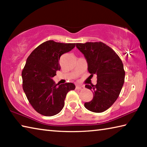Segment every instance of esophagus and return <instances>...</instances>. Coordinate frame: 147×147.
Listing matches in <instances>:
<instances>
[{
    "label": "esophagus",
    "mask_w": 147,
    "mask_h": 147,
    "mask_svg": "<svg viewBox=\"0 0 147 147\" xmlns=\"http://www.w3.org/2000/svg\"><path fill=\"white\" fill-rule=\"evenodd\" d=\"M84 89V86H76V89H77V90H82Z\"/></svg>",
    "instance_id": "esophagus-1"
}]
</instances>
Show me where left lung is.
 Wrapping results in <instances>:
<instances>
[{"mask_svg":"<svg viewBox=\"0 0 147 147\" xmlns=\"http://www.w3.org/2000/svg\"><path fill=\"white\" fill-rule=\"evenodd\" d=\"M88 61V70L92 77L96 74V85H86L93 93V100L84 104L88 110L104 112L119 97L125 76L123 63L113 50L102 42L76 43Z\"/></svg>","mask_w":147,"mask_h":147,"instance_id":"1","label":"left lung"}]
</instances>
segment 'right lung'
<instances>
[{"label":"right lung","mask_w":147,"mask_h":147,"mask_svg":"<svg viewBox=\"0 0 147 147\" xmlns=\"http://www.w3.org/2000/svg\"><path fill=\"white\" fill-rule=\"evenodd\" d=\"M75 45L47 41L36 47L26 59L22 71L23 89L30 104L41 115L49 117L60 112L67 94L75 89L73 83L58 86L52 79L60 69L61 56Z\"/></svg>","instance_id":"1"}]
</instances>
